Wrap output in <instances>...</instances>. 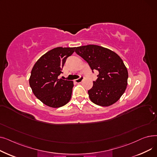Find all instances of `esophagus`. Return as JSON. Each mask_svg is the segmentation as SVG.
Instances as JSON below:
<instances>
[{"mask_svg": "<svg viewBox=\"0 0 157 157\" xmlns=\"http://www.w3.org/2000/svg\"><path fill=\"white\" fill-rule=\"evenodd\" d=\"M83 76H80L78 79H74V82H76V83H80L81 82L83 81Z\"/></svg>", "mask_w": 157, "mask_h": 157, "instance_id": "1", "label": "esophagus"}]
</instances>
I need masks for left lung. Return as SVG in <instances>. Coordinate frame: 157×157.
<instances>
[{"label": "left lung", "mask_w": 157, "mask_h": 157, "mask_svg": "<svg viewBox=\"0 0 157 157\" xmlns=\"http://www.w3.org/2000/svg\"><path fill=\"white\" fill-rule=\"evenodd\" d=\"M75 52L87 62L90 68L98 71L97 79L88 91L90 100L101 106L117 102L127 86L128 71L116 53L100 46L90 44L77 47Z\"/></svg>", "instance_id": "left-lung-1"}]
</instances>
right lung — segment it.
Masks as SVG:
<instances>
[{"mask_svg": "<svg viewBox=\"0 0 157 157\" xmlns=\"http://www.w3.org/2000/svg\"><path fill=\"white\" fill-rule=\"evenodd\" d=\"M74 48L57 47L41 56L33 67L29 79L35 96L45 105L57 108L67 104L71 98L72 81L59 79L67 58Z\"/></svg>", "mask_w": 157, "mask_h": 157, "instance_id": "obj_1", "label": "right lung"}]
</instances>
